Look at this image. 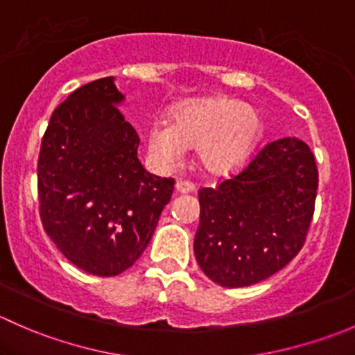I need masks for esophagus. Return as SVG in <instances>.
<instances>
[{
	"label": "esophagus",
	"instance_id": "34e87169",
	"mask_svg": "<svg viewBox=\"0 0 355 355\" xmlns=\"http://www.w3.org/2000/svg\"><path fill=\"white\" fill-rule=\"evenodd\" d=\"M175 189H177V192H180V194H187V192H192L194 191V184L189 180H178L177 185H175Z\"/></svg>",
	"mask_w": 355,
	"mask_h": 355
}]
</instances>
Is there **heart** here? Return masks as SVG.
Listing matches in <instances>:
<instances>
[{"label":"heart","instance_id":"1","mask_svg":"<svg viewBox=\"0 0 355 355\" xmlns=\"http://www.w3.org/2000/svg\"><path fill=\"white\" fill-rule=\"evenodd\" d=\"M261 128V116L252 106L230 98L199 99L180 106L171 123L156 120L149 127L148 146L164 168L180 163L187 148H198L207 171L228 173L249 159Z\"/></svg>","mask_w":355,"mask_h":355}]
</instances>
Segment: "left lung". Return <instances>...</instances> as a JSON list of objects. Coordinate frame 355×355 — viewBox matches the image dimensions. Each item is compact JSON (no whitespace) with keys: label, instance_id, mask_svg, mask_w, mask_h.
I'll use <instances>...</instances> for the list:
<instances>
[{"label":"left lung","instance_id":"1","mask_svg":"<svg viewBox=\"0 0 355 355\" xmlns=\"http://www.w3.org/2000/svg\"><path fill=\"white\" fill-rule=\"evenodd\" d=\"M318 168L299 139L257 149L237 173L199 189L194 254L221 287H249L285 268L306 242L314 214Z\"/></svg>","mask_w":355,"mask_h":355}]
</instances>
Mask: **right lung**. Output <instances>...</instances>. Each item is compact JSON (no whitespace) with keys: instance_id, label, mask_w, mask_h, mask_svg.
Segmentation results:
<instances>
[{"instance_id":"add662e5","label":"right lung","mask_w":355,"mask_h":355,"mask_svg":"<svg viewBox=\"0 0 355 355\" xmlns=\"http://www.w3.org/2000/svg\"><path fill=\"white\" fill-rule=\"evenodd\" d=\"M121 99L113 77L71 92L53 111L37 159L44 232L70 263L98 277L123 273L141 257L175 185L141 164Z\"/></svg>"}]
</instances>
